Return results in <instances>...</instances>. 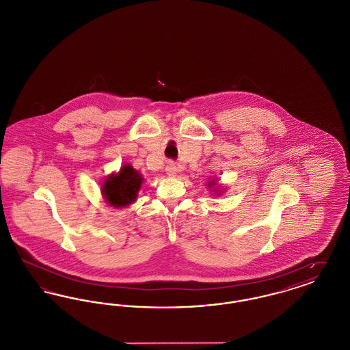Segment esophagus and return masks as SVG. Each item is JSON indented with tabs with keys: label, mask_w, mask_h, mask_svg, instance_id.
<instances>
[{
	"label": "esophagus",
	"mask_w": 350,
	"mask_h": 350,
	"mask_svg": "<svg viewBox=\"0 0 350 350\" xmlns=\"http://www.w3.org/2000/svg\"><path fill=\"white\" fill-rule=\"evenodd\" d=\"M165 172H167V176L174 177V176H177V173H178V167H176L173 163H169L167 167H165Z\"/></svg>",
	"instance_id": "esophagus-1"
}]
</instances>
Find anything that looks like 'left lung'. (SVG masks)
<instances>
[{
  "mask_svg": "<svg viewBox=\"0 0 350 350\" xmlns=\"http://www.w3.org/2000/svg\"><path fill=\"white\" fill-rule=\"evenodd\" d=\"M217 180H215V178H213V180L207 181V187L214 193V196L219 197V196H221V194L224 193L226 187H224V186H221V185H217Z\"/></svg>",
  "mask_w": 350,
  "mask_h": 350,
  "instance_id": "8db88e82",
  "label": "left lung"
}]
</instances>
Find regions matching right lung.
Returning a JSON list of instances; mask_svg holds the SVG:
<instances>
[{"mask_svg":"<svg viewBox=\"0 0 350 350\" xmlns=\"http://www.w3.org/2000/svg\"><path fill=\"white\" fill-rule=\"evenodd\" d=\"M143 176L130 164L122 165L119 172L109 174L100 186V194L105 203L114 208H123L137 200L143 185Z\"/></svg>","mask_w":350,"mask_h":350,"instance_id":"1","label":"right lung"}]
</instances>
